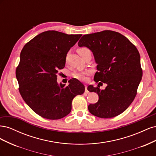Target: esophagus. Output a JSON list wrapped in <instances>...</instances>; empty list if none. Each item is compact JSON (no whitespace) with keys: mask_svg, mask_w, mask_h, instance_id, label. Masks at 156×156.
<instances>
[{"mask_svg":"<svg viewBox=\"0 0 156 156\" xmlns=\"http://www.w3.org/2000/svg\"><path fill=\"white\" fill-rule=\"evenodd\" d=\"M84 87H85V91H84V92H85V93H88L89 91L87 90V86L86 85V84H85V85H84Z\"/></svg>","mask_w":156,"mask_h":156,"instance_id":"esophagus-1","label":"esophagus"}]
</instances>
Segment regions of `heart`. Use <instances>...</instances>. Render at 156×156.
Masks as SVG:
<instances>
[{
	"label": "heart",
	"mask_w": 156,
	"mask_h": 156,
	"mask_svg": "<svg viewBox=\"0 0 156 156\" xmlns=\"http://www.w3.org/2000/svg\"><path fill=\"white\" fill-rule=\"evenodd\" d=\"M87 51H90V50L87 48H80L77 49V52L79 55ZM90 73V72L87 70L82 71V72H75L73 73V76L77 79L80 80V81H84V80H86L87 75H88Z\"/></svg>",
	"instance_id": "1"
}]
</instances>
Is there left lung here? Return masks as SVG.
<instances>
[{"label":"left lung","mask_w":156,"mask_h":156,"mask_svg":"<svg viewBox=\"0 0 156 156\" xmlns=\"http://www.w3.org/2000/svg\"><path fill=\"white\" fill-rule=\"evenodd\" d=\"M78 45L92 51L98 64L94 81L107 85L104 90L99 84L97 87H88V91L99 96L97 103L88 105L89 112L102 119L120 115L134 100L142 79L137 49L126 37L112 30L84 35Z\"/></svg>","instance_id":"1"}]
</instances>
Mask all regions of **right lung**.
Instances as JSON below:
<instances>
[{"mask_svg":"<svg viewBox=\"0 0 156 156\" xmlns=\"http://www.w3.org/2000/svg\"><path fill=\"white\" fill-rule=\"evenodd\" d=\"M81 34H66L48 30L37 35L25 44L16 68L21 95L32 111L44 119L58 120L72 111V102L84 92V86L76 79L69 84L57 83L58 71L65 67L71 48Z\"/></svg>","mask_w":156,"mask_h":156,"instance_id":"1","label":"right lung"}]
</instances>
